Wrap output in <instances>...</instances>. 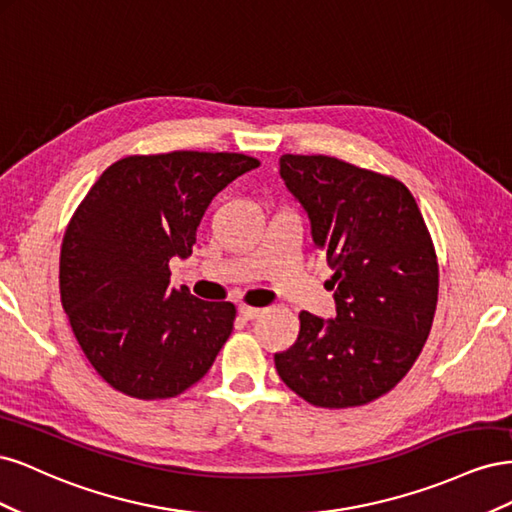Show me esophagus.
<instances>
[{"label":"esophagus","mask_w":512,"mask_h":512,"mask_svg":"<svg viewBox=\"0 0 512 512\" xmlns=\"http://www.w3.org/2000/svg\"><path fill=\"white\" fill-rule=\"evenodd\" d=\"M239 314H241L245 320H254V318H258V316L262 314V309H260V307H250V305H241V307H239Z\"/></svg>","instance_id":"34e87169"}]
</instances>
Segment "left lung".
<instances>
[{"mask_svg": "<svg viewBox=\"0 0 512 512\" xmlns=\"http://www.w3.org/2000/svg\"><path fill=\"white\" fill-rule=\"evenodd\" d=\"M280 177L335 269L337 314L301 312L275 369L314 406L369 404L408 374L431 331L438 262L425 220L404 183L337 158L286 153Z\"/></svg>", "mask_w": 512, "mask_h": 512, "instance_id": "left-lung-1", "label": "left lung"}]
</instances>
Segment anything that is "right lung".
I'll use <instances>...</instances> for the list:
<instances>
[{"label": "right lung", "instance_id": "add662e5", "mask_svg": "<svg viewBox=\"0 0 512 512\" xmlns=\"http://www.w3.org/2000/svg\"><path fill=\"white\" fill-rule=\"evenodd\" d=\"M243 153L173 151L108 166L66 230L61 305L89 363L113 389L166 399L203 378L237 309L170 286L196 228L230 181L258 168Z\"/></svg>", "mask_w": 512, "mask_h": 512}]
</instances>
